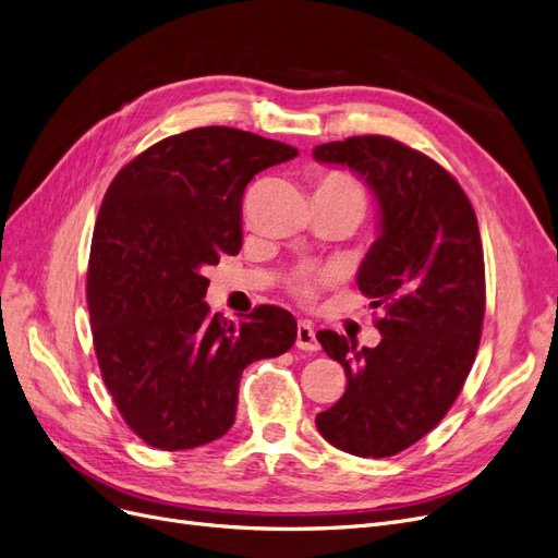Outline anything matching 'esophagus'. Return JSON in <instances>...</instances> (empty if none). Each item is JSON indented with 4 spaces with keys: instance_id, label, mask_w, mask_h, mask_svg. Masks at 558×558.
<instances>
[{
    "instance_id": "obj_1",
    "label": "esophagus",
    "mask_w": 558,
    "mask_h": 558,
    "mask_svg": "<svg viewBox=\"0 0 558 558\" xmlns=\"http://www.w3.org/2000/svg\"><path fill=\"white\" fill-rule=\"evenodd\" d=\"M296 347L305 349V352H317L319 342L315 336V326L311 322H299L296 324Z\"/></svg>"
}]
</instances>
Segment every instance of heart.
Returning a JSON list of instances; mask_svg holds the SVG:
<instances>
[{"mask_svg": "<svg viewBox=\"0 0 558 558\" xmlns=\"http://www.w3.org/2000/svg\"><path fill=\"white\" fill-rule=\"evenodd\" d=\"M317 191H333V193H344V195H352V197L363 199L361 183L352 174L340 172V170H331V172L322 174ZM333 278H338V268H333V266H326V268H301V271H296L292 276L290 287H292V292L296 296L313 299L317 282L333 280Z\"/></svg>", "mask_w": 558, "mask_h": 558, "instance_id": "heart-1", "label": "heart"}]
</instances>
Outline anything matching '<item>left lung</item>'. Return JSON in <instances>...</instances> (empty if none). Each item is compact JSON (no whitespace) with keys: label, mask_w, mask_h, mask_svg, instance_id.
Listing matches in <instances>:
<instances>
[{"label":"left lung","mask_w":558,"mask_h":558,"mask_svg":"<svg viewBox=\"0 0 558 558\" xmlns=\"http://www.w3.org/2000/svg\"><path fill=\"white\" fill-rule=\"evenodd\" d=\"M319 162L354 170L379 202V239L359 290L384 307L381 342L356 347L319 331L344 367V396L317 414L322 437L359 458H390L435 429L476 359L485 317V262L476 211L437 160L386 135L315 147Z\"/></svg>","instance_id":"8db88e82"}]
</instances>
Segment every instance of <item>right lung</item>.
<instances>
[{"mask_svg":"<svg viewBox=\"0 0 558 558\" xmlns=\"http://www.w3.org/2000/svg\"><path fill=\"white\" fill-rule=\"evenodd\" d=\"M296 154L239 129H193L123 165L102 197L87 268L94 352L144 444L185 450L220 439L243 369L294 344L296 319L278 305L234 324L202 299L204 268L241 251L245 185Z\"/></svg>","mask_w":558,"mask_h":558,"instance_id":"right-lung-1","label":"right lung"}]
</instances>
